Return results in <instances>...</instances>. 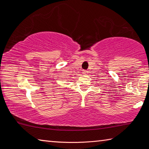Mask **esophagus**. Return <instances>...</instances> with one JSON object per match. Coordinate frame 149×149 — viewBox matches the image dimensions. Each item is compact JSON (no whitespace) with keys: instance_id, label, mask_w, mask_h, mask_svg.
I'll use <instances>...</instances> for the list:
<instances>
[{"instance_id":"34e87169","label":"esophagus","mask_w":149,"mask_h":149,"mask_svg":"<svg viewBox=\"0 0 149 149\" xmlns=\"http://www.w3.org/2000/svg\"><path fill=\"white\" fill-rule=\"evenodd\" d=\"M83 74L84 75H87L88 74V72L87 71V70H83Z\"/></svg>"}]
</instances>
